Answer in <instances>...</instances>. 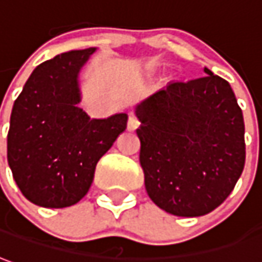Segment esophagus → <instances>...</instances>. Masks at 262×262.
<instances>
[{
    "label": "esophagus",
    "instance_id": "34e87169",
    "mask_svg": "<svg viewBox=\"0 0 262 262\" xmlns=\"http://www.w3.org/2000/svg\"><path fill=\"white\" fill-rule=\"evenodd\" d=\"M138 127H140V121H138V118L134 117V115H131V117L128 118V124H127L128 131H135Z\"/></svg>",
    "mask_w": 262,
    "mask_h": 262
}]
</instances>
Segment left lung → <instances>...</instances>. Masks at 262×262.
I'll use <instances>...</instances> for the list:
<instances>
[{"instance_id":"obj_1","label":"left lung","mask_w":262,"mask_h":262,"mask_svg":"<svg viewBox=\"0 0 262 262\" xmlns=\"http://www.w3.org/2000/svg\"><path fill=\"white\" fill-rule=\"evenodd\" d=\"M169 82L135 105L147 194L178 217L205 215L234 189L244 169V118L231 85L208 68Z\"/></svg>"}]
</instances>
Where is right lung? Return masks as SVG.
I'll use <instances>...</instances> for the list:
<instances>
[{
	"mask_svg": "<svg viewBox=\"0 0 262 262\" xmlns=\"http://www.w3.org/2000/svg\"><path fill=\"white\" fill-rule=\"evenodd\" d=\"M97 48L64 52L32 71L14 102L7 158L23 195L45 208L82 200L97 162L127 128L128 115L97 120L78 107L79 73Z\"/></svg>",
	"mask_w": 262,
	"mask_h": 262,
	"instance_id": "1",
	"label": "right lung"
}]
</instances>
